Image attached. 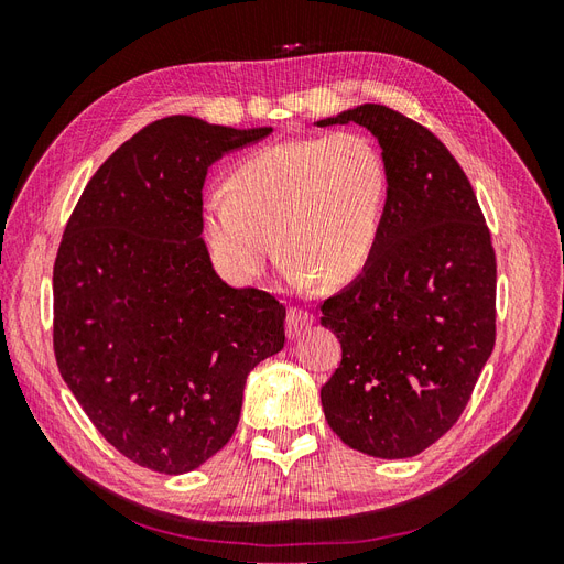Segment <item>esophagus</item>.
Returning a JSON list of instances; mask_svg holds the SVG:
<instances>
[{"instance_id": "esophagus-1", "label": "esophagus", "mask_w": 564, "mask_h": 564, "mask_svg": "<svg viewBox=\"0 0 564 564\" xmlns=\"http://www.w3.org/2000/svg\"><path fill=\"white\" fill-rule=\"evenodd\" d=\"M311 322H313V317L305 311L289 308L286 319H284V332H286L289 338H299L303 334V329H308Z\"/></svg>"}]
</instances>
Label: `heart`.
<instances>
[{"label":"heart","instance_id":"b5f03b06","mask_svg":"<svg viewBox=\"0 0 564 564\" xmlns=\"http://www.w3.org/2000/svg\"><path fill=\"white\" fill-rule=\"evenodd\" d=\"M386 193L381 150L360 131L270 143L235 164L228 191L204 195L202 237L235 284L259 282L280 245L296 286H340L377 253Z\"/></svg>","mask_w":564,"mask_h":564}]
</instances>
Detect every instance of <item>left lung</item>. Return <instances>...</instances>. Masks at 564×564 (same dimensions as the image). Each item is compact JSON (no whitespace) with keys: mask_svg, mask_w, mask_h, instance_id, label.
Listing matches in <instances>:
<instances>
[{"mask_svg":"<svg viewBox=\"0 0 564 564\" xmlns=\"http://www.w3.org/2000/svg\"><path fill=\"white\" fill-rule=\"evenodd\" d=\"M315 124L365 127L388 172L377 253L319 308L340 340L324 416L357 452L416 456L458 421L494 350L491 237L464 169L429 129L377 104Z\"/></svg>","mask_w":564,"mask_h":564,"instance_id":"1","label":"left lung"}]
</instances>
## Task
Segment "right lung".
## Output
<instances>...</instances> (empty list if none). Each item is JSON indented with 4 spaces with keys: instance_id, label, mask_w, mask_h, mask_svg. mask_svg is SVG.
I'll return each instance as SVG.
<instances>
[{
    "instance_id": "obj_1",
    "label": "right lung",
    "mask_w": 564,
    "mask_h": 564,
    "mask_svg": "<svg viewBox=\"0 0 564 564\" xmlns=\"http://www.w3.org/2000/svg\"><path fill=\"white\" fill-rule=\"evenodd\" d=\"M272 129L174 115L100 164L54 265L61 377L110 445L164 475L228 445L249 371L284 346V305L218 278L202 187L228 152Z\"/></svg>"
}]
</instances>
